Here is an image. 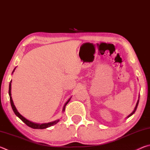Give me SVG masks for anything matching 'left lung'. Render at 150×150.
Returning <instances> with one entry per match:
<instances>
[{
  "mask_svg": "<svg viewBox=\"0 0 150 150\" xmlns=\"http://www.w3.org/2000/svg\"><path fill=\"white\" fill-rule=\"evenodd\" d=\"M138 103H139V99L138 100V102H137V103H136V107H135V108H134V111L132 112L130 115H128V116H127V118H129L130 117V116H131L132 115H133V114L135 112V111L136 110V108H137V107H138Z\"/></svg>",
  "mask_w": 150,
  "mask_h": 150,
  "instance_id": "left-lung-1",
  "label": "left lung"
}]
</instances>
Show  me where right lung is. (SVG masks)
<instances>
[{"mask_svg": "<svg viewBox=\"0 0 150 150\" xmlns=\"http://www.w3.org/2000/svg\"><path fill=\"white\" fill-rule=\"evenodd\" d=\"M16 68H14V69L13 70V71H12V73L14 71V70ZM11 83L12 81H11V83H10L9 84V91H8V94H9V96H10V100H11V106H12V110H13L14 112L15 115H16L18 117L20 120H21L22 122H24L28 126L30 127V128H34V129H44V128H47L48 127H50L52 126H54L55 124H56L59 121V120H55L54 122H48V123H44V124H38V123H34V122H32L28 120H27L26 118H25L24 116H22L18 112L17 109L15 107V106L14 105V103H13V100L12 99V96H11ZM71 99V98H69V100H68L67 102L65 103L64 106H63V112L65 111V106L67 105V104L69 102V100Z\"/></svg>", "mask_w": 150, "mask_h": 150, "instance_id": "right-lung-1", "label": "right lung"}]
</instances>
